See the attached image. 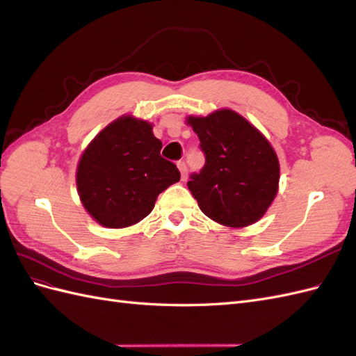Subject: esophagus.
Segmentation results:
<instances>
[{
  "mask_svg": "<svg viewBox=\"0 0 356 356\" xmlns=\"http://www.w3.org/2000/svg\"><path fill=\"white\" fill-rule=\"evenodd\" d=\"M177 165H178V169H179V172H181V178H182V179H186V178H187V172H188V169H187V165H186V161L179 160Z\"/></svg>",
  "mask_w": 356,
  "mask_h": 356,
  "instance_id": "1",
  "label": "esophagus"
}]
</instances>
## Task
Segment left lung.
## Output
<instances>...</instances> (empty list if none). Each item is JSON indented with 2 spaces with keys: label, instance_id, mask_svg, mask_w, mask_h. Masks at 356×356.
<instances>
[{
  "label": "left lung",
  "instance_id": "left-lung-1",
  "mask_svg": "<svg viewBox=\"0 0 356 356\" xmlns=\"http://www.w3.org/2000/svg\"><path fill=\"white\" fill-rule=\"evenodd\" d=\"M188 123L204 154V166L187 184L202 212L229 227L260 220L277 193L279 161L272 145L232 110L190 117Z\"/></svg>",
  "mask_w": 356,
  "mask_h": 356
}]
</instances>
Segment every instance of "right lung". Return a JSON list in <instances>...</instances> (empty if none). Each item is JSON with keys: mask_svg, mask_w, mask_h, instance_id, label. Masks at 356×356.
Wrapping results in <instances>:
<instances>
[{"mask_svg": "<svg viewBox=\"0 0 356 356\" xmlns=\"http://www.w3.org/2000/svg\"><path fill=\"white\" fill-rule=\"evenodd\" d=\"M152 124L120 117L83 153L77 188L84 208L99 224L122 229L145 218L157 196L181 178L175 163L160 156Z\"/></svg>", "mask_w": 356, "mask_h": 356, "instance_id": "1", "label": "right lung"}]
</instances>
